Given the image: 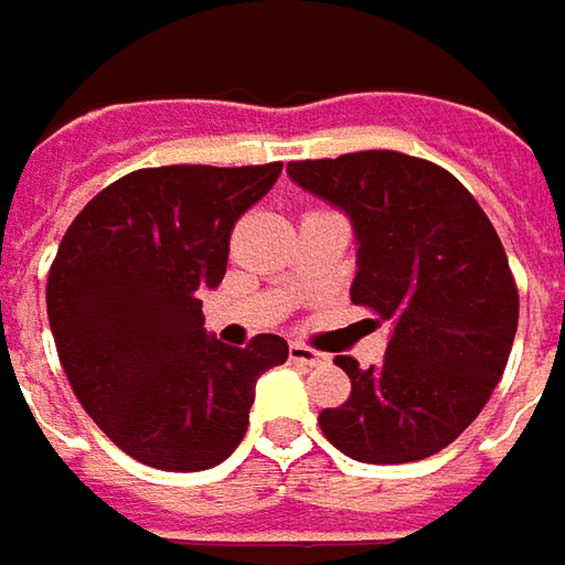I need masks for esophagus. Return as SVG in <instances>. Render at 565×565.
Returning a JSON list of instances; mask_svg holds the SVG:
<instances>
[{
  "instance_id": "obj_1",
  "label": "esophagus",
  "mask_w": 565,
  "mask_h": 565,
  "mask_svg": "<svg viewBox=\"0 0 565 565\" xmlns=\"http://www.w3.org/2000/svg\"><path fill=\"white\" fill-rule=\"evenodd\" d=\"M290 362L306 365V369H316V365H324L328 356H324V353H316V350H309V347H302V343H290Z\"/></svg>"
}]
</instances>
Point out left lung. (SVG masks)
<instances>
[{"label": "left lung", "mask_w": 565, "mask_h": 565, "mask_svg": "<svg viewBox=\"0 0 565 565\" xmlns=\"http://www.w3.org/2000/svg\"><path fill=\"white\" fill-rule=\"evenodd\" d=\"M353 224L350 300L391 321L381 365H338L353 391L321 409L324 438L360 462H416L476 422L507 369L519 294L494 224L444 168L391 149L287 166Z\"/></svg>", "instance_id": "8db88e82"}]
</instances>
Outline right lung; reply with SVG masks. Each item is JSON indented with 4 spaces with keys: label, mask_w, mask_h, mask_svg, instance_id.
I'll list each match as a JSON object with an SVG mask.
<instances>
[{
    "label": "right lung",
    "mask_w": 565,
    "mask_h": 565,
    "mask_svg": "<svg viewBox=\"0 0 565 565\" xmlns=\"http://www.w3.org/2000/svg\"><path fill=\"white\" fill-rule=\"evenodd\" d=\"M278 174L281 162L140 168L65 231L46 284L55 350L87 416L127 457L200 472L244 440L256 381L287 360V341H215L200 297L222 284L234 222Z\"/></svg>",
    "instance_id": "obj_1"
}]
</instances>
